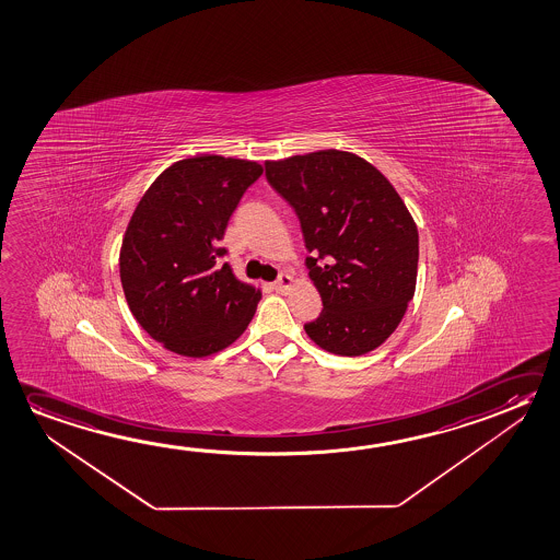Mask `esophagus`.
Returning <instances> with one entry per match:
<instances>
[{
    "label": "esophagus",
    "instance_id": "esophagus-1",
    "mask_svg": "<svg viewBox=\"0 0 560 560\" xmlns=\"http://www.w3.org/2000/svg\"><path fill=\"white\" fill-rule=\"evenodd\" d=\"M293 284V278L292 276L288 275V272H282V275L278 276V280H276L275 290L276 292H285L288 288H292Z\"/></svg>",
    "mask_w": 560,
    "mask_h": 560
}]
</instances>
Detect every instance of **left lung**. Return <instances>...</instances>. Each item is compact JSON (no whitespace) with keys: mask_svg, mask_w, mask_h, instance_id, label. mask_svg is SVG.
Here are the masks:
<instances>
[{"mask_svg":"<svg viewBox=\"0 0 560 560\" xmlns=\"http://www.w3.org/2000/svg\"><path fill=\"white\" fill-rule=\"evenodd\" d=\"M267 180L302 223L323 311L305 332L323 350L360 355L399 327L417 288L418 230L405 202L354 153L267 161Z\"/></svg>","mask_w":560,"mask_h":560,"instance_id":"8db88e82","label":"left lung"}]
</instances>
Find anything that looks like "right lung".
<instances>
[{"label": "right lung", "instance_id": "right-lung-1", "mask_svg": "<svg viewBox=\"0 0 560 560\" xmlns=\"http://www.w3.org/2000/svg\"><path fill=\"white\" fill-rule=\"evenodd\" d=\"M257 161L198 155L153 180L126 228L120 282L136 320L175 354L205 358L247 329L260 290L241 282L220 247Z\"/></svg>", "mask_w": 560, "mask_h": 560}]
</instances>
